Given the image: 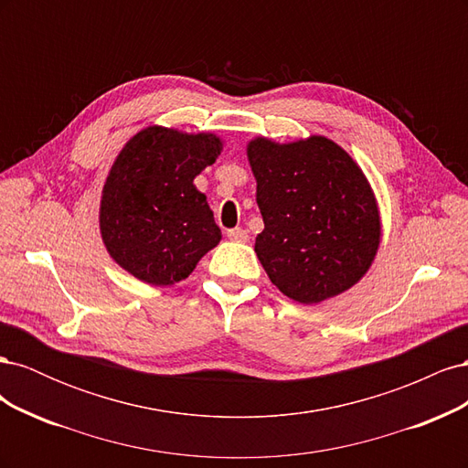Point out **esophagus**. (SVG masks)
Instances as JSON below:
<instances>
[{
	"label": "esophagus",
	"instance_id": "34e87169",
	"mask_svg": "<svg viewBox=\"0 0 468 468\" xmlns=\"http://www.w3.org/2000/svg\"><path fill=\"white\" fill-rule=\"evenodd\" d=\"M226 236H229L232 242H246V239H248V232L244 229H232V230L226 232Z\"/></svg>",
	"mask_w": 468,
	"mask_h": 468
}]
</instances>
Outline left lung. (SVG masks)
I'll return each mask as SVG.
<instances>
[{
    "mask_svg": "<svg viewBox=\"0 0 468 468\" xmlns=\"http://www.w3.org/2000/svg\"><path fill=\"white\" fill-rule=\"evenodd\" d=\"M265 229L256 253L289 299L316 304L359 282L380 246V212L369 179L334 140L248 143Z\"/></svg>",
    "mask_w": 468,
    "mask_h": 468,
    "instance_id": "8db88e82",
    "label": "left lung"
}]
</instances>
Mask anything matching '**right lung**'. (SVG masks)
I'll return each mask as SVG.
<instances>
[{
  "instance_id": "1",
  "label": "right lung",
  "mask_w": 468,
  "mask_h": 468,
  "mask_svg": "<svg viewBox=\"0 0 468 468\" xmlns=\"http://www.w3.org/2000/svg\"><path fill=\"white\" fill-rule=\"evenodd\" d=\"M215 133L152 124L112 162L99 203L109 256L138 281L169 287L193 273L222 232L193 179L222 152Z\"/></svg>"
}]
</instances>
